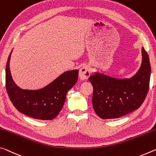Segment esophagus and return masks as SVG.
Returning a JSON list of instances; mask_svg holds the SVG:
<instances>
[{"label":"esophagus","instance_id":"1","mask_svg":"<svg viewBox=\"0 0 156 156\" xmlns=\"http://www.w3.org/2000/svg\"><path fill=\"white\" fill-rule=\"evenodd\" d=\"M90 70L89 66L87 65L83 66L79 71V78L81 80H86L90 77Z\"/></svg>","mask_w":156,"mask_h":156}]
</instances>
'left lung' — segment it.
<instances>
[{
    "label": "left lung",
    "mask_w": 156,
    "mask_h": 156,
    "mask_svg": "<svg viewBox=\"0 0 156 156\" xmlns=\"http://www.w3.org/2000/svg\"><path fill=\"white\" fill-rule=\"evenodd\" d=\"M142 64L134 76L117 78L96 72L88 80L93 86L92 105L103 119H117L139 108L149 91L151 65L149 55L142 48Z\"/></svg>",
    "instance_id": "1"
}]
</instances>
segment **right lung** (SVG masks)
Wrapping results in <instances>:
<instances>
[{"mask_svg": "<svg viewBox=\"0 0 156 156\" xmlns=\"http://www.w3.org/2000/svg\"><path fill=\"white\" fill-rule=\"evenodd\" d=\"M7 59L5 86L9 99L17 110L28 117L41 120H51L60 113L65 102L67 91L77 83L78 70L61 74L46 87L37 90H23L14 82Z\"/></svg>", "mask_w": 156, "mask_h": 156, "instance_id": "add662e5", "label": "right lung"}]
</instances>
